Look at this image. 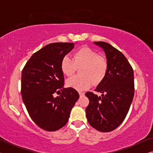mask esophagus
<instances>
[{
    "mask_svg": "<svg viewBox=\"0 0 153 153\" xmlns=\"http://www.w3.org/2000/svg\"><path fill=\"white\" fill-rule=\"evenodd\" d=\"M79 96L80 97H83V96H84V93H83V92H79Z\"/></svg>",
    "mask_w": 153,
    "mask_h": 153,
    "instance_id": "34e87169",
    "label": "esophagus"
}]
</instances>
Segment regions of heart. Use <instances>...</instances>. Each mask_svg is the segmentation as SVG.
Listing matches in <instances>:
<instances>
[{
    "label": "heart",
    "mask_w": 153,
    "mask_h": 153,
    "mask_svg": "<svg viewBox=\"0 0 153 153\" xmlns=\"http://www.w3.org/2000/svg\"><path fill=\"white\" fill-rule=\"evenodd\" d=\"M80 66L81 74L75 75L67 81L68 86L79 91L89 88L93 83L101 82L107 73L108 62L93 49L83 47L74 52L73 59L65 56L60 62L62 72L67 76L74 74Z\"/></svg>",
    "instance_id": "heart-1"
}]
</instances>
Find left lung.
Here are the masks:
<instances>
[{
  "label": "left lung",
  "instance_id": "left-lung-1",
  "mask_svg": "<svg viewBox=\"0 0 153 153\" xmlns=\"http://www.w3.org/2000/svg\"><path fill=\"white\" fill-rule=\"evenodd\" d=\"M105 52L108 70L105 77L95 90L85 93L89 99L85 108L88 122L102 132L116 129L125 120L134 95V71L126 57L110 44L94 42Z\"/></svg>",
  "mask_w": 153,
  "mask_h": 153
}]
</instances>
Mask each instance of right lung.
<instances>
[{
    "label": "right lung",
    "instance_id": "1",
    "mask_svg": "<svg viewBox=\"0 0 153 153\" xmlns=\"http://www.w3.org/2000/svg\"><path fill=\"white\" fill-rule=\"evenodd\" d=\"M74 47V43L55 42L33 53L22 74L23 102L37 126L53 131L68 123L70 111L79 95L72 88H65L62 58ZM62 91L59 97L53 93Z\"/></svg>",
    "mask_w": 153,
    "mask_h": 153
}]
</instances>
